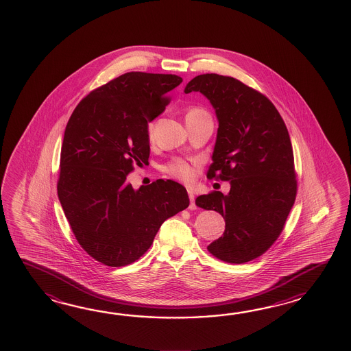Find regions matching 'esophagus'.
Returning <instances> with one entry per match:
<instances>
[{
    "label": "esophagus",
    "instance_id": "esophagus-1",
    "mask_svg": "<svg viewBox=\"0 0 351 351\" xmlns=\"http://www.w3.org/2000/svg\"><path fill=\"white\" fill-rule=\"evenodd\" d=\"M188 195H189V201H191L189 209L197 208V204H195V202H194V192L192 189H188Z\"/></svg>",
    "mask_w": 351,
    "mask_h": 351
}]
</instances>
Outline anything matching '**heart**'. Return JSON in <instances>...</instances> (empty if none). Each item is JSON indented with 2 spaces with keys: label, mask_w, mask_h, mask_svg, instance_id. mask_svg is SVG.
I'll list each match as a JSON object with an SVG mask.
<instances>
[{
  "label": "heart",
  "mask_w": 351,
  "mask_h": 351,
  "mask_svg": "<svg viewBox=\"0 0 351 351\" xmlns=\"http://www.w3.org/2000/svg\"><path fill=\"white\" fill-rule=\"evenodd\" d=\"M204 117H208V114L201 108H191L186 110V119H199ZM152 129H153V124H149V134L152 133ZM165 171L174 178L180 179L183 182H191L193 178L192 167L180 159H176L169 165H165Z\"/></svg>",
  "instance_id": "obj_1"
}]
</instances>
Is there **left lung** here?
I'll list each match as a JSON object with an SVG mask.
<instances>
[{
  "mask_svg": "<svg viewBox=\"0 0 351 351\" xmlns=\"http://www.w3.org/2000/svg\"><path fill=\"white\" fill-rule=\"evenodd\" d=\"M207 97L218 120L207 177L228 180L227 194L197 197L195 204L221 213L223 236L207 248L217 258L243 263L265 254L284 230L296 197L291 141L267 97L230 76L203 74L184 93Z\"/></svg>",
  "mask_w": 351,
  "mask_h": 351,
  "instance_id": "obj_1",
  "label": "left lung"
}]
</instances>
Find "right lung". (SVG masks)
<instances>
[{"mask_svg":"<svg viewBox=\"0 0 351 351\" xmlns=\"http://www.w3.org/2000/svg\"><path fill=\"white\" fill-rule=\"evenodd\" d=\"M182 82L172 74L120 75L84 97L67 121L60 203L77 242L106 266L136 261L165 219L189 206L186 188L171 179L138 189L128 182L135 165L148 162V123Z\"/></svg>","mask_w":351,"mask_h":351,"instance_id":"obj_1","label":"right lung"}]
</instances>
